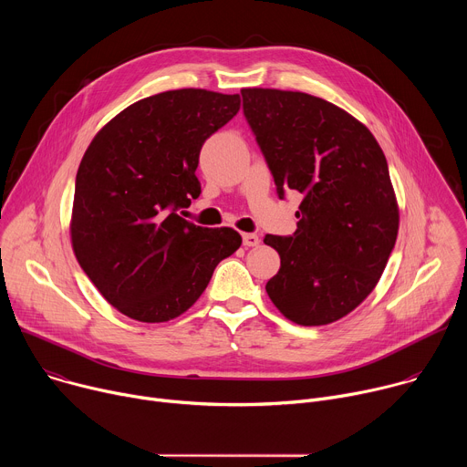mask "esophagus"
I'll list each match as a JSON object with an SVG mask.
<instances>
[{"mask_svg": "<svg viewBox=\"0 0 467 467\" xmlns=\"http://www.w3.org/2000/svg\"><path fill=\"white\" fill-rule=\"evenodd\" d=\"M242 240H244V245L245 247H254V245H258V236L256 234H253V233H244L242 234Z\"/></svg>", "mask_w": 467, "mask_h": 467, "instance_id": "34e87169", "label": "esophagus"}]
</instances>
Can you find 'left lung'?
Masks as SVG:
<instances>
[{
	"label": "left lung",
	"instance_id": "obj_1",
	"mask_svg": "<svg viewBox=\"0 0 467 467\" xmlns=\"http://www.w3.org/2000/svg\"><path fill=\"white\" fill-rule=\"evenodd\" d=\"M242 99L279 197L303 195L296 233L264 238L281 256L265 292L297 325L337 321L373 292L397 240L386 157L364 123L321 98L242 88Z\"/></svg>",
	"mask_w": 467,
	"mask_h": 467
}]
</instances>
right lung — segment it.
Instances as JSON below:
<instances>
[{"label":"right lung","mask_w":467,"mask_h":467,"mask_svg":"<svg viewBox=\"0 0 467 467\" xmlns=\"http://www.w3.org/2000/svg\"><path fill=\"white\" fill-rule=\"evenodd\" d=\"M240 110L238 94L168 90L114 116L76 177L72 247L83 272L121 314L162 323L202 296L242 236L199 227L179 211L202 193L205 140Z\"/></svg>","instance_id":"obj_1"}]
</instances>
